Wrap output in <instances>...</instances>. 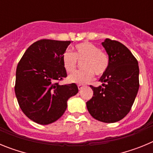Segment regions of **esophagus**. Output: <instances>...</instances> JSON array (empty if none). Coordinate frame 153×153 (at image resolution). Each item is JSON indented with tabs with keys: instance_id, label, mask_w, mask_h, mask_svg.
Here are the masks:
<instances>
[{
	"instance_id": "34e87169",
	"label": "esophagus",
	"mask_w": 153,
	"mask_h": 153,
	"mask_svg": "<svg viewBox=\"0 0 153 153\" xmlns=\"http://www.w3.org/2000/svg\"><path fill=\"white\" fill-rule=\"evenodd\" d=\"M77 86H78V89H79V90H82V89L84 87V85H83V84H78Z\"/></svg>"
}]
</instances>
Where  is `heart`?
Returning a JSON list of instances; mask_svg holds the SVG:
<instances>
[{
	"label": "heart",
	"mask_w": 153,
	"mask_h": 153,
	"mask_svg": "<svg viewBox=\"0 0 153 153\" xmlns=\"http://www.w3.org/2000/svg\"><path fill=\"white\" fill-rule=\"evenodd\" d=\"M78 61L82 62L83 70L71 74L68 77L70 83L86 84L93 78L94 74L100 76L106 73L109 65V56L100 51L98 47L90 42H83L74 47V52L67 51L62 56L65 70L69 74L74 73Z\"/></svg>",
	"instance_id": "b5f03b06"
}]
</instances>
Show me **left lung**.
Wrapping results in <instances>:
<instances>
[{
	"label": "left lung",
	"instance_id": "1",
	"mask_svg": "<svg viewBox=\"0 0 153 153\" xmlns=\"http://www.w3.org/2000/svg\"><path fill=\"white\" fill-rule=\"evenodd\" d=\"M102 44L109 55V65L99 80L102 86L90 85L93 96L86 107L94 119L111 123L130 111L140 87V70L136 57L120 42L106 38Z\"/></svg>",
	"mask_w": 153,
	"mask_h": 153
}]
</instances>
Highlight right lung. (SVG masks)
I'll list each match as a JSON object with an SVG mask.
<instances>
[{
  "label": "right lung",
  "mask_w": 153,
  "mask_h": 153,
  "mask_svg": "<svg viewBox=\"0 0 153 153\" xmlns=\"http://www.w3.org/2000/svg\"><path fill=\"white\" fill-rule=\"evenodd\" d=\"M70 41L43 40L31 44L17 64L14 90L23 113L33 122L47 125L63 116L75 83L60 85L67 77L62 56Z\"/></svg>",
  "instance_id": "1"
}]
</instances>
